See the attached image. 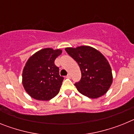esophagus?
<instances>
[{
    "label": "esophagus",
    "mask_w": 134,
    "mask_h": 134,
    "mask_svg": "<svg viewBox=\"0 0 134 134\" xmlns=\"http://www.w3.org/2000/svg\"><path fill=\"white\" fill-rule=\"evenodd\" d=\"M66 78H67V79H70V78H71V75L70 74H68V75L66 76Z\"/></svg>",
    "instance_id": "1"
}]
</instances>
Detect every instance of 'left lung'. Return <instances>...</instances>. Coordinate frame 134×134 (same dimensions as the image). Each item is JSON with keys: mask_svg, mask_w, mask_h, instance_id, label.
<instances>
[{"mask_svg": "<svg viewBox=\"0 0 134 134\" xmlns=\"http://www.w3.org/2000/svg\"><path fill=\"white\" fill-rule=\"evenodd\" d=\"M65 50L80 67L81 79L74 85L79 93L91 99H97L107 93L113 82V74L106 58L88 46L66 48Z\"/></svg>", "mask_w": 134, "mask_h": 134, "instance_id": "obj_1", "label": "left lung"}]
</instances>
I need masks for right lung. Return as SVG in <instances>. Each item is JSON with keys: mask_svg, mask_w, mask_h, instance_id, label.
I'll return each instance as SVG.
<instances>
[{"mask_svg": "<svg viewBox=\"0 0 134 134\" xmlns=\"http://www.w3.org/2000/svg\"><path fill=\"white\" fill-rule=\"evenodd\" d=\"M60 49L44 48L28 59L22 74V83L32 98L49 100L58 94L64 78L59 74V68L54 64Z\"/></svg>", "mask_w": 134, "mask_h": 134, "instance_id": "add662e5", "label": "right lung"}]
</instances>
